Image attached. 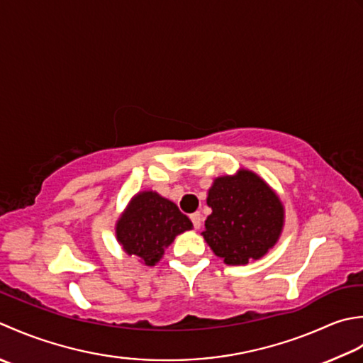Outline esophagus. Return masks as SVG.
Instances as JSON below:
<instances>
[{"label": "esophagus", "instance_id": "1", "mask_svg": "<svg viewBox=\"0 0 363 363\" xmlns=\"http://www.w3.org/2000/svg\"><path fill=\"white\" fill-rule=\"evenodd\" d=\"M191 220H192V225H194V228H201V225H202L201 213H192L191 214Z\"/></svg>", "mask_w": 363, "mask_h": 363}]
</instances>
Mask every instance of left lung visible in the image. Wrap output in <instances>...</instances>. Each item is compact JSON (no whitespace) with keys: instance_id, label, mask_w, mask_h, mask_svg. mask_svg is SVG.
Returning <instances> with one entry per match:
<instances>
[{"instance_id":"8db88e82","label":"left lung","mask_w":363,"mask_h":363,"mask_svg":"<svg viewBox=\"0 0 363 363\" xmlns=\"http://www.w3.org/2000/svg\"><path fill=\"white\" fill-rule=\"evenodd\" d=\"M206 203L213 210L202 232L227 264H247L274 247L284 227V205L257 174L241 169L218 177Z\"/></svg>"}]
</instances>
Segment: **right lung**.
Returning <instances> with one entry per match:
<instances>
[{"label":"right lung","instance_id":"add662e5","mask_svg":"<svg viewBox=\"0 0 363 363\" xmlns=\"http://www.w3.org/2000/svg\"><path fill=\"white\" fill-rule=\"evenodd\" d=\"M192 223L179 206L155 191H143L131 199L116 224V236L125 252L155 266L177 235L191 230Z\"/></svg>","mask_w":363,"mask_h":363}]
</instances>
